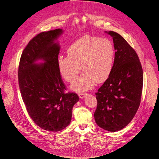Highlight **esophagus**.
Masks as SVG:
<instances>
[{
    "mask_svg": "<svg viewBox=\"0 0 159 159\" xmlns=\"http://www.w3.org/2000/svg\"><path fill=\"white\" fill-rule=\"evenodd\" d=\"M87 95V93H80L79 94H78V95H79V98H81V99H83V98H84L85 97V95Z\"/></svg>",
    "mask_w": 159,
    "mask_h": 159,
    "instance_id": "34e87169",
    "label": "esophagus"
}]
</instances>
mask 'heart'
Wrapping results in <instances>:
<instances>
[{
	"instance_id": "1",
	"label": "heart",
	"mask_w": 159,
	"mask_h": 159,
	"mask_svg": "<svg viewBox=\"0 0 159 159\" xmlns=\"http://www.w3.org/2000/svg\"><path fill=\"white\" fill-rule=\"evenodd\" d=\"M67 54L57 60L58 69L68 82L73 81L81 68L83 70L71 86L78 92L93 88L96 81L104 82L113 71L115 50L113 42L107 38L84 36L72 43Z\"/></svg>"
}]
</instances>
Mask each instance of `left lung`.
I'll list each match as a JSON object with an SVG mask.
<instances>
[{
  "label": "left lung",
  "instance_id": "obj_1",
  "mask_svg": "<svg viewBox=\"0 0 159 159\" xmlns=\"http://www.w3.org/2000/svg\"><path fill=\"white\" fill-rule=\"evenodd\" d=\"M113 38L115 58L113 71L97 93L94 118L98 125L115 132L125 127L136 114L141 103L143 73L138 55L118 33Z\"/></svg>",
  "mask_w": 159,
  "mask_h": 159
}]
</instances>
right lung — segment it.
Masks as SVG:
<instances>
[{
  "mask_svg": "<svg viewBox=\"0 0 159 159\" xmlns=\"http://www.w3.org/2000/svg\"><path fill=\"white\" fill-rule=\"evenodd\" d=\"M60 28L38 34L24 49L18 66V84L30 117L38 127L57 132L71 122L72 108L79 101L66 86L57 66L60 46L54 41ZM42 59L44 63L36 65Z\"/></svg>",
  "mask_w": 159,
  "mask_h": 159,
  "instance_id": "1",
  "label": "right lung"
}]
</instances>
